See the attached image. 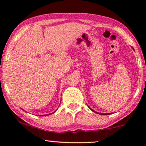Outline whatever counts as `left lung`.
Masks as SVG:
<instances>
[{
    "label": "left lung",
    "mask_w": 146,
    "mask_h": 146,
    "mask_svg": "<svg viewBox=\"0 0 146 146\" xmlns=\"http://www.w3.org/2000/svg\"><path fill=\"white\" fill-rule=\"evenodd\" d=\"M92 110V109H91ZM93 111H94V110H92ZM95 112H96V111H95ZM107 114H109V113H104V115H107Z\"/></svg>",
    "instance_id": "obj_1"
}]
</instances>
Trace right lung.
<instances>
[{
	"label": "right lung",
	"instance_id": "obj_1",
	"mask_svg": "<svg viewBox=\"0 0 146 146\" xmlns=\"http://www.w3.org/2000/svg\"><path fill=\"white\" fill-rule=\"evenodd\" d=\"M53 113H54V112H53ZM48 115V114H46V115ZM48 115H49V114H48Z\"/></svg>",
	"mask_w": 146,
	"mask_h": 146
}]
</instances>
